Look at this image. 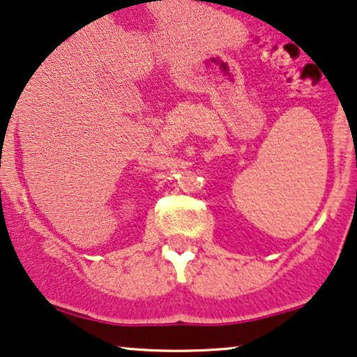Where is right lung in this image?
<instances>
[{
	"label": "right lung",
	"instance_id": "1",
	"mask_svg": "<svg viewBox=\"0 0 357 357\" xmlns=\"http://www.w3.org/2000/svg\"><path fill=\"white\" fill-rule=\"evenodd\" d=\"M161 1H162V0H161Z\"/></svg>",
	"mask_w": 357,
	"mask_h": 357
}]
</instances>
